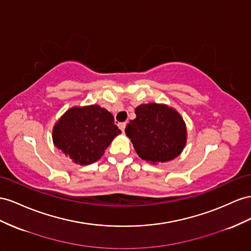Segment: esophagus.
<instances>
[{
	"label": "esophagus",
	"mask_w": 251,
	"mask_h": 251,
	"mask_svg": "<svg viewBox=\"0 0 251 251\" xmlns=\"http://www.w3.org/2000/svg\"><path fill=\"white\" fill-rule=\"evenodd\" d=\"M126 123H120V124L118 125L119 128H120L121 132H123V133H125V128H126Z\"/></svg>",
	"instance_id": "1"
}]
</instances>
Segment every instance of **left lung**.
I'll list each match as a JSON object with an SVG mask.
<instances>
[{"instance_id": "obj_1", "label": "left lung", "mask_w": 251, "mask_h": 251, "mask_svg": "<svg viewBox=\"0 0 251 251\" xmlns=\"http://www.w3.org/2000/svg\"><path fill=\"white\" fill-rule=\"evenodd\" d=\"M136 118L126 126L138 156L147 161L164 162L177 157L185 148L187 130L175 110L164 104H141L135 109Z\"/></svg>"}]
</instances>
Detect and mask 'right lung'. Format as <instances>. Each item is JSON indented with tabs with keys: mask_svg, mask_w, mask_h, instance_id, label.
Returning <instances> with one entry per match:
<instances>
[{
	"mask_svg": "<svg viewBox=\"0 0 251 251\" xmlns=\"http://www.w3.org/2000/svg\"><path fill=\"white\" fill-rule=\"evenodd\" d=\"M121 131L113 115L99 105L73 107L53 126L52 140L65 156L79 165H90L104 154Z\"/></svg>",
	"mask_w": 251,
	"mask_h": 251,
	"instance_id": "add662e5",
	"label": "right lung"
}]
</instances>
